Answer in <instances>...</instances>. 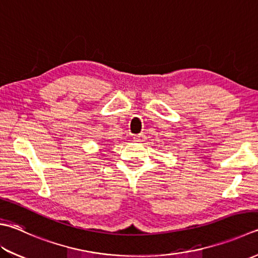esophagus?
Returning a JSON list of instances; mask_svg holds the SVG:
<instances>
[{
    "instance_id": "esophagus-1",
    "label": "esophagus",
    "mask_w": 258,
    "mask_h": 258,
    "mask_svg": "<svg viewBox=\"0 0 258 258\" xmlns=\"http://www.w3.org/2000/svg\"><path fill=\"white\" fill-rule=\"evenodd\" d=\"M144 139H145V135H143V134L136 135L135 137H134V140H135V142H144Z\"/></svg>"
}]
</instances>
